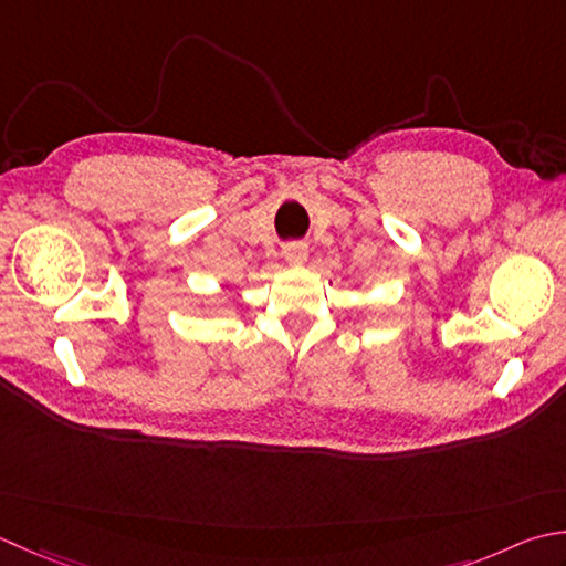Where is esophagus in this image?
Segmentation results:
<instances>
[{
    "mask_svg": "<svg viewBox=\"0 0 566 566\" xmlns=\"http://www.w3.org/2000/svg\"><path fill=\"white\" fill-rule=\"evenodd\" d=\"M282 258L286 264H304L308 260V248L302 242H292V245H284Z\"/></svg>",
    "mask_w": 566,
    "mask_h": 566,
    "instance_id": "34e87169",
    "label": "esophagus"
}]
</instances>
